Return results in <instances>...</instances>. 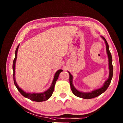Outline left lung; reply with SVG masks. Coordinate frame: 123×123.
Returning a JSON list of instances; mask_svg holds the SVG:
<instances>
[{"label": "left lung", "instance_id": "left-lung-1", "mask_svg": "<svg viewBox=\"0 0 123 123\" xmlns=\"http://www.w3.org/2000/svg\"><path fill=\"white\" fill-rule=\"evenodd\" d=\"M101 38H103L104 41L105 42L106 47V52L107 54L108 58H109V77L108 78L107 80L104 83L103 86H102L101 88L95 89V90L90 92H87L85 93L79 91L78 90L75 88L73 84V76L70 73L68 72L69 74V82L70 85V88H71L73 94L76 97H78L79 98H81L83 99H89L92 98H94L97 97L99 96L102 93H103L109 87V85L111 83L112 76H113V65H112V58L111 54L110 53V50H109V44L107 42L106 39L104 38V37L101 36Z\"/></svg>", "mask_w": 123, "mask_h": 123}]
</instances>
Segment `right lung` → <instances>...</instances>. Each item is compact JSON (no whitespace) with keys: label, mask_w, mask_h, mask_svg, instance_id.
Here are the masks:
<instances>
[{"label":"right lung","mask_w":123,"mask_h":123,"mask_svg":"<svg viewBox=\"0 0 123 123\" xmlns=\"http://www.w3.org/2000/svg\"><path fill=\"white\" fill-rule=\"evenodd\" d=\"M19 44L18 45L16 48V51H15V57H14V59L13 62V66H12V68H13V81H14V85H15L17 88L18 90L19 91V92L20 93V94H21L23 96L26 98L29 99L30 100H31L37 101V102H41V101H44L45 100H47L49 99L52 95V94H53L54 90V87H55L56 82L58 78H59L60 73L61 72L63 71V70L62 69H59L55 73L51 86L50 87V88L48 89H47V91H45V92H44L40 93H31L25 92H24L23 90H22L21 88H19V87L18 86V85H17V84L16 79H15V77H14V76H15V64H16V61L17 59V56L18 49V48H19Z\"/></svg>","instance_id":"1"}]
</instances>
